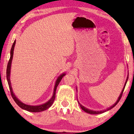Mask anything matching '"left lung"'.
I'll use <instances>...</instances> for the list:
<instances>
[{
	"label": "left lung",
	"mask_w": 134,
	"mask_h": 134,
	"mask_svg": "<svg viewBox=\"0 0 134 134\" xmlns=\"http://www.w3.org/2000/svg\"><path fill=\"white\" fill-rule=\"evenodd\" d=\"M128 78H129V74H128V76H127V79H126V82H125V84H124V88H123V89H122V91H121V94H120V96H119V98H118V100H117V101L116 102V103H115V104H113V105L111 106V107H110V108H109V109H107V110H110V109H112L113 107H114L115 105H116L118 103V102L120 101V100L121 99V97H122V93H123V91H124V88H125V86H126V83H127V80H128ZM78 103L79 104V105H80V107H81V109L83 110V111H85V112H87V113H90V114H93V115H95V114H99V113H104V112H105V111H106L105 110H103V111H93V110H90V109H87V108H85V107H84L83 105H82L81 104H80L79 102V101H78Z\"/></svg>",
	"instance_id": "8db88e82"
}]
</instances>
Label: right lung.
<instances>
[{
	"mask_svg": "<svg viewBox=\"0 0 134 134\" xmlns=\"http://www.w3.org/2000/svg\"><path fill=\"white\" fill-rule=\"evenodd\" d=\"M15 43H16V41H14L13 44V45H12V49H11L10 58V60H9V61H8V65H7V81H8L9 88H10V93H11V95H12L13 99L16 103L21 108V109H23L24 110H25L29 111H31V112H40V111L46 110L49 109V108L52 105L53 102H54V100H55V93H56L55 91H56V90H57V87L58 84L60 83V81H61V80L62 79V78L63 77V76H65V73H64V74H62V75H60V76L58 77L57 80V81H56L55 85L54 94H53V96H52V98H51V99L49 100V101H47L46 103L42 104V105H35V106L26 105V104L23 103V102L20 101V100L18 99L17 98H16V97L15 96V95L14 94L13 92L12 85H11L10 79L11 65H12L13 56V51H14V45H15Z\"/></svg>",
	"mask_w": 134,
	"mask_h": 134,
	"instance_id": "right-lung-1",
	"label": "right lung"
}]
</instances>
